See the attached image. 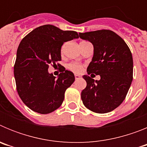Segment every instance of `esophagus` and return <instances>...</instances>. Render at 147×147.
<instances>
[{"label":"esophagus","instance_id":"34e87169","mask_svg":"<svg viewBox=\"0 0 147 147\" xmlns=\"http://www.w3.org/2000/svg\"><path fill=\"white\" fill-rule=\"evenodd\" d=\"M75 79H76V80H80V79H81V76H80V75H77V74H76V75H75Z\"/></svg>","mask_w":147,"mask_h":147}]
</instances>
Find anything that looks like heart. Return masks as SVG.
I'll list each match as a JSON object with an SVG mask.
<instances>
[{"label": "heart", "instance_id": "b5f03b06", "mask_svg": "<svg viewBox=\"0 0 147 147\" xmlns=\"http://www.w3.org/2000/svg\"><path fill=\"white\" fill-rule=\"evenodd\" d=\"M67 67L75 73H80L82 71V65L76 62H71L67 65Z\"/></svg>", "mask_w": 147, "mask_h": 147}]
</instances>
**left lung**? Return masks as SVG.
<instances>
[{"label":"left lung","instance_id":"obj_1","mask_svg":"<svg viewBox=\"0 0 147 147\" xmlns=\"http://www.w3.org/2000/svg\"><path fill=\"white\" fill-rule=\"evenodd\" d=\"M80 37L93 45V57L87 68L88 75H99L94 80L83 78L87 86L81 93L85 107L96 113H107L118 107L125 98L132 81L133 60L124 40L110 30L80 33Z\"/></svg>","mask_w":147,"mask_h":147}]
</instances>
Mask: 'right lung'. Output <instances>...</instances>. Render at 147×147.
Here are the masks:
<instances>
[{
  "label": "right lung",
  "mask_w": 147,
  "mask_h": 147,
  "mask_svg": "<svg viewBox=\"0 0 147 147\" xmlns=\"http://www.w3.org/2000/svg\"><path fill=\"white\" fill-rule=\"evenodd\" d=\"M76 38V32L62 31L49 24L37 27L21 40L14 75L18 95L28 108L48 114L60 107L66 89L74 82V75L65 69L56 78L48 69L49 65H55L61 60L63 43Z\"/></svg>",
  "instance_id": "1"
}]
</instances>
